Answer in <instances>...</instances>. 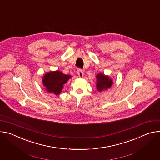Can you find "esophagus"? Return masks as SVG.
Segmentation results:
<instances>
[{"mask_svg": "<svg viewBox=\"0 0 160 160\" xmlns=\"http://www.w3.org/2000/svg\"><path fill=\"white\" fill-rule=\"evenodd\" d=\"M77 73H78V76H79L80 78L83 77V70H82V69H78V70H77Z\"/></svg>", "mask_w": 160, "mask_h": 160, "instance_id": "34e87169", "label": "esophagus"}]
</instances>
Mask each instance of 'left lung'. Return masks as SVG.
<instances>
[{
	"label": "left lung",
	"instance_id": "left-lung-1",
	"mask_svg": "<svg viewBox=\"0 0 160 160\" xmlns=\"http://www.w3.org/2000/svg\"><path fill=\"white\" fill-rule=\"evenodd\" d=\"M96 77L98 79L97 89L100 92L104 89L109 88L112 83V80L109 79V77H106L101 73L98 74Z\"/></svg>",
	"mask_w": 160,
	"mask_h": 160
}]
</instances>
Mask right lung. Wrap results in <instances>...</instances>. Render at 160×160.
<instances>
[{"label": "right lung", "mask_w": 160, "mask_h": 160, "mask_svg": "<svg viewBox=\"0 0 160 160\" xmlns=\"http://www.w3.org/2000/svg\"><path fill=\"white\" fill-rule=\"evenodd\" d=\"M70 77L71 76L64 75L59 71L51 72L44 75L42 82L49 92L58 95L61 92L64 84Z\"/></svg>", "instance_id": "obj_1"}]
</instances>
